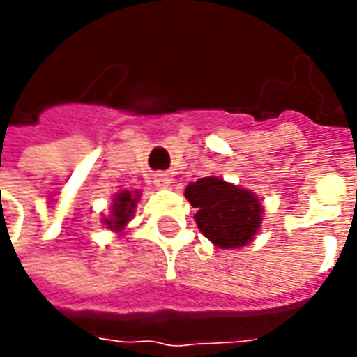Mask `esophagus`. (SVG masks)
I'll return each mask as SVG.
<instances>
[{
	"instance_id": "1",
	"label": "esophagus",
	"mask_w": 357,
	"mask_h": 357,
	"mask_svg": "<svg viewBox=\"0 0 357 357\" xmlns=\"http://www.w3.org/2000/svg\"><path fill=\"white\" fill-rule=\"evenodd\" d=\"M172 183V178L166 174V172H158V174H155V185L156 187H168Z\"/></svg>"
}]
</instances>
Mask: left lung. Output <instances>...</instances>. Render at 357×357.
<instances>
[{"instance_id": "8db88e82", "label": "left lung", "mask_w": 357, "mask_h": 357, "mask_svg": "<svg viewBox=\"0 0 357 357\" xmlns=\"http://www.w3.org/2000/svg\"><path fill=\"white\" fill-rule=\"evenodd\" d=\"M185 199L197 208L195 222L202 235L220 248L245 247L262 222V204L255 195L214 176L189 183Z\"/></svg>"}]
</instances>
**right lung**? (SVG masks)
<instances>
[{"instance_id":"obj_1","label":"right lung","mask_w":357,"mask_h":357,"mask_svg":"<svg viewBox=\"0 0 357 357\" xmlns=\"http://www.w3.org/2000/svg\"><path fill=\"white\" fill-rule=\"evenodd\" d=\"M137 199H139V193L132 195L130 191L118 193L116 199H114V204H112V210H110V218L105 220V224L109 225L110 229L120 231L130 222V218L133 216V208H135Z\"/></svg>"}]
</instances>
